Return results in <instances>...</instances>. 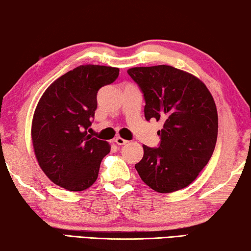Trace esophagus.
<instances>
[{"instance_id":"esophagus-1","label":"esophagus","mask_w":251,"mask_h":251,"mask_svg":"<svg viewBox=\"0 0 251 251\" xmlns=\"http://www.w3.org/2000/svg\"><path fill=\"white\" fill-rule=\"evenodd\" d=\"M114 142H116L118 146H125V144H126L129 141H126V140H125L121 137H117L116 139H114Z\"/></svg>"}]
</instances>
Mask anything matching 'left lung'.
<instances>
[{
    "label": "left lung",
    "instance_id": "8db88e82",
    "mask_svg": "<svg viewBox=\"0 0 251 251\" xmlns=\"http://www.w3.org/2000/svg\"><path fill=\"white\" fill-rule=\"evenodd\" d=\"M128 74L143 92L144 116L163 121L157 149L143 146L135 164L142 181L157 193H172L195 181L217 141L218 114L205 83L168 65L133 67Z\"/></svg>",
    "mask_w": 251,
    "mask_h": 251
}]
</instances>
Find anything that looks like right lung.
<instances>
[{"mask_svg": "<svg viewBox=\"0 0 251 251\" xmlns=\"http://www.w3.org/2000/svg\"><path fill=\"white\" fill-rule=\"evenodd\" d=\"M118 76L117 67L78 66L50 83L39 99L30 135L39 166L56 185L80 192L96 182L111 147L87 129L95 118L97 92Z\"/></svg>", "mask_w": 251, "mask_h": 251, "instance_id": "add662e5", "label": "right lung"}]
</instances>
